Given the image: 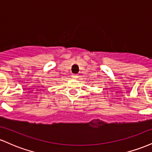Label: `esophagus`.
Segmentation results:
<instances>
[{
	"instance_id": "1",
	"label": "esophagus",
	"mask_w": 152,
	"mask_h": 152,
	"mask_svg": "<svg viewBox=\"0 0 152 152\" xmlns=\"http://www.w3.org/2000/svg\"><path fill=\"white\" fill-rule=\"evenodd\" d=\"M71 77H72L73 79H76L78 76H76V75H72V76H71Z\"/></svg>"
}]
</instances>
